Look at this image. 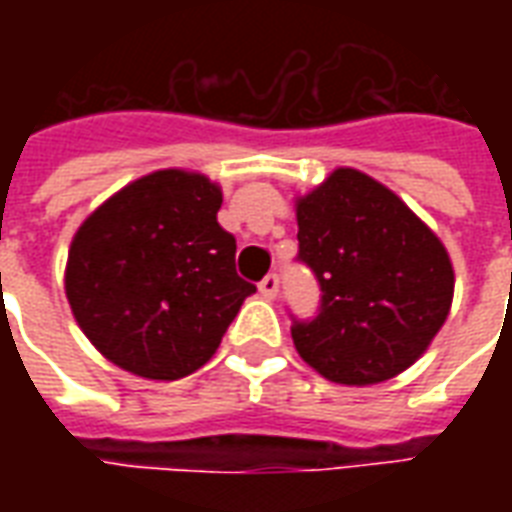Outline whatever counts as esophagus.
<instances>
[{
    "mask_svg": "<svg viewBox=\"0 0 512 512\" xmlns=\"http://www.w3.org/2000/svg\"><path fill=\"white\" fill-rule=\"evenodd\" d=\"M257 288H260V293H263L266 299H274V296L279 293V277L277 274H268V277L260 279V285H257Z\"/></svg>",
    "mask_w": 512,
    "mask_h": 512,
    "instance_id": "1",
    "label": "esophagus"
}]
</instances>
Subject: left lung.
Instances as JSON below:
<instances>
[{
	"label": "left lung",
	"mask_w": 512,
	"mask_h": 512,
	"mask_svg": "<svg viewBox=\"0 0 512 512\" xmlns=\"http://www.w3.org/2000/svg\"><path fill=\"white\" fill-rule=\"evenodd\" d=\"M299 255L321 304L290 334L310 367L334 384L365 386L417 362L452 304V263L408 205L356 169H337L301 197Z\"/></svg>",
	"instance_id": "8db88e82"
}]
</instances>
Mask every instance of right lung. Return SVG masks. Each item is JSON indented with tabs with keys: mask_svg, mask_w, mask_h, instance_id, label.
<instances>
[{
	"mask_svg": "<svg viewBox=\"0 0 512 512\" xmlns=\"http://www.w3.org/2000/svg\"><path fill=\"white\" fill-rule=\"evenodd\" d=\"M211 180L161 169L79 227L65 293L82 332L128 373L175 381L202 367L255 285L235 271Z\"/></svg>",
	"mask_w": 512,
	"mask_h": 512,
	"instance_id": "obj_1",
	"label": "right lung"
}]
</instances>
